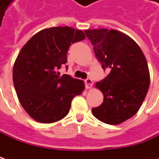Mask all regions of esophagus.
Segmentation results:
<instances>
[{"instance_id": "esophagus-1", "label": "esophagus", "mask_w": 159, "mask_h": 159, "mask_svg": "<svg viewBox=\"0 0 159 159\" xmlns=\"http://www.w3.org/2000/svg\"><path fill=\"white\" fill-rule=\"evenodd\" d=\"M85 85H86V88L88 89H91L92 86H93V80H92L91 79H87V80H85Z\"/></svg>"}]
</instances>
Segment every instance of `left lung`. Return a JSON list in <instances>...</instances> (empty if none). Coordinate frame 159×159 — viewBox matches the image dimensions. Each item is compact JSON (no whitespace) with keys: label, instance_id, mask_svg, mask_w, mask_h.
I'll list each match as a JSON object with an SVG mask.
<instances>
[{"label":"left lung","instance_id":"1","mask_svg":"<svg viewBox=\"0 0 159 159\" xmlns=\"http://www.w3.org/2000/svg\"><path fill=\"white\" fill-rule=\"evenodd\" d=\"M102 69L109 74L95 87L103 95L92 113L100 121L119 125L137 112L150 87V71L138 44L117 30H85Z\"/></svg>","mask_w":159,"mask_h":159}]
</instances>
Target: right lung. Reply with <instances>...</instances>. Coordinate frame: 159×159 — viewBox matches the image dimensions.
Listing matches in <instances>:
<instances>
[{"label":"right lung","mask_w":159,"mask_h":159,"mask_svg":"<svg viewBox=\"0 0 159 159\" xmlns=\"http://www.w3.org/2000/svg\"><path fill=\"white\" fill-rule=\"evenodd\" d=\"M85 38L81 30L69 26L47 28L21 48L13 82L21 105L34 120L48 124L64 119L74 96L82 94L84 81L58 70L67 63L69 47Z\"/></svg>","instance_id":"right-lung-1"}]
</instances>
